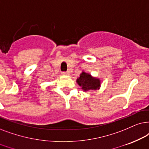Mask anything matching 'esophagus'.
<instances>
[{
	"mask_svg": "<svg viewBox=\"0 0 149 149\" xmlns=\"http://www.w3.org/2000/svg\"><path fill=\"white\" fill-rule=\"evenodd\" d=\"M62 74L64 75V76H67V75H69V71H63Z\"/></svg>",
	"mask_w": 149,
	"mask_h": 149,
	"instance_id": "34e87169",
	"label": "esophagus"
}]
</instances>
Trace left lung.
Listing matches in <instances>:
<instances>
[{
	"label": "left lung",
	"mask_w": 149,
	"mask_h": 149,
	"mask_svg": "<svg viewBox=\"0 0 149 149\" xmlns=\"http://www.w3.org/2000/svg\"><path fill=\"white\" fill-rule=\"evenodd\" d=\"M77 82L84 91L89 90H97L100 87V79L93 78L89 73L82 72L79 78L77 79Z\"/></svg>",
	"instance_id": "8db88e82"
}]
</instances>
